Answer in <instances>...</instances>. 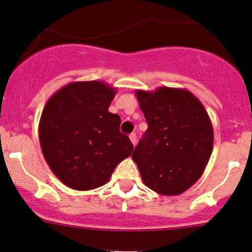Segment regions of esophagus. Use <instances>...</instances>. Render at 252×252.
I'll return each mask as SVG.
<instances>
[{
    "instance_id": "34e87169",
    "label": "esophagus",
    "mask_w": 252,
    "mask_h": 252,
    "mask_svg": "<svg viewBox=\"0 0 252 252\" xmlns=\"http://www.w3.org/2000/svg\"><path fill=\"white\" fill-rule=\"evenodd\" d=\"M129 140H131V143L133 144V145H135V144H137V134L135 133L129 134Z\"/></svg>"
}]
</instances>
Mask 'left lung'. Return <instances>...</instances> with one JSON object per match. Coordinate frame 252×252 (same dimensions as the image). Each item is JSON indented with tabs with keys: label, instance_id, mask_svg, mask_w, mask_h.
Wrapping results in <instances>:
<instances>
[{
	"label": "left lung",
	"instance_id": "8db88e82",
	"mask_svg": "<svg viewBox=\"0 0 252 252\" xmlns=\"http://www.w3.org/2000/svg\"><path fill=\"white\" fill-rule=\"evenodd\" d=\"M148 131L132 154L144 185L180 195L201 177L213 150V126L201 101L187 89L135 90Z\"/></svg>",
	"mask_w": 252,
	"mask_h": 252
}]
</instances>
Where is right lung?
I'll return each instance as SVG.
<instances>
[{
    "label": "right lung",
    "instance_id": "right-lung-1",
    "mask_svg": "<svg viewBox=\"0 0 252 252\" xmlns=\"http://www.w3.org/2000/svg\"><path fill=\"white\" fill-rule=\"evenodd\" d=\"M117 88L101 81L71 82L49 98L39 121L45 160L66 187L92 190L106 185L133 145L108 112Z\"/></svg>",
    "mask_w": 252,
    "mask_h": 252
}]
</instances>
